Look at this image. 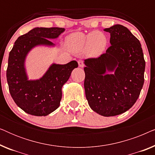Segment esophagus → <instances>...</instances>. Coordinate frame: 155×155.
Wrapping results in <instances>:
<instances>
[{
	"mask_svg": "<svg viewBox=\"0 0 155 155\" xmlns=\"http://www.w3.org/2000/svg\"><path fill=\"white\" fill-rule=\"evenodd\" d=\"M78 65H79V67H80V68H83L84 67V61H83L79 60L78 61Z\"/></svg>",
	"mask_w": 155,
	"mask_h": 155,
	"instance_id": "1",
	"label": "esophagus"
}]
</instances>
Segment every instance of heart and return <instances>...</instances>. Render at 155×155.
<instances>
[{
  "label": "heart",
  "instance_id": "1",
  "mask_svg": "<svg viewBox=\"0 0 155 155\" xmlns=\"http://www.w3.org/2000/svg\"><path fill=\"white\" fill-rule=\"evenodd\" d=\"M67 41L75 49L86 51L92 56L100 54L107 44L106 36L99 31H94L88 35L82 33L73 34L68 37Z\"/></svg>",
  "mask_w": 155,
  "mask_h": 155
}]
</instances>
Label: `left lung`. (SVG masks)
Returning <instances> with one entry per match:
<instances>
[{"instance_id": "left-lung-1", "label": "left lung", "mask_w": 155, "mask_h": 155, "mask_svg": "<svg viewBox=\"0 0 155 155\" xmlns=\"http://www.w3.org/2000/svg\"><path fill=\"white\" fill-rule=\"evenodd\" d=\"M104 30L110 33L111 45L97 58L84 60V87L93 111L114 116L128 111L139 97L145 61L140 42L128 28L116 25ZM107 70L115 73L106 75Z\"/></svg>"}]
</instances>
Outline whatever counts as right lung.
Wrapping results in <instances>:
<instances>
[{
    "instance_id": "add662e5",
    "label": "right lung",
    "mask_w": 155,
    "mask_h": 155,
    "mask_svg": "<svg viewBox=\"0 0 155 155\" xmlns=\"http://www.w3.org/2000/svg\"><path fill=\"white\" fill-rule=\"evenodd\" d=\"M64 31L61 27H36L19 37L10 51L6 71L8 87L16 104L27 114L47 116L58 109L62 87L78 66L75 61L65 65L53 64L41 79L27 80L25 60L28 52L38 45H54L48 39H56Z\"/></svg>"
}]
</instances>
